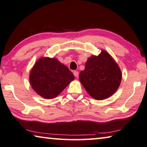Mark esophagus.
<instances>
[{
  "label": "esophagus",
  "mask_w": 147,
  "mask_h": 147,
  "mask_svg": "<svg viewBox=\"0 0 147 147\" xmlns=\"http://www.w3.org/2000/svg\"><path fill=\"white\" fill-rule=\"evenodd\" d=\"M73 74H74V76H76V77H78V76H79V73H78V71H74Z\"/></svg>",
  "instance_id": "esophagus-1"
}]
</instances>
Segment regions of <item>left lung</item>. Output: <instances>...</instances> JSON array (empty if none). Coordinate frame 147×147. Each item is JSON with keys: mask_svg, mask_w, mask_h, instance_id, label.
Segmentation results:
<instances>
[{"mask_svg": "<svg viewBox=\"0 0 147 147\" xmlns=\"http://www.w3.org/2000/svg\"><path fill=\"white\" fill-rule=\"evenodd\" d=\"M87 92L96 100H104L113 95L118 89L121 80V73L117 63L108 53L92 56L85 63V69L79 76Z\"/></svg>", "mask_w": 147, "mask_h": 147, "instance_id": "left-lung-1", "label": "left lung"}]
</instances>
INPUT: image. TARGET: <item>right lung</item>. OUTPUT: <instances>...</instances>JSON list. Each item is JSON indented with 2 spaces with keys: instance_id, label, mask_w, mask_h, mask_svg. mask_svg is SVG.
<instances>
[{
  "instance_id": "obj_1",
  "label": "right lung",
  "mask_w": 147,
  "mask_h": 147,
  "mask_svg": "<svg viewBox=\"0 0 147 147\" xmlns=\"http://www.w3.org/2000/svg\"><path fill=\"white\" fill-rule=\"evenodd\" d=\"M74 80L72 72L56 58H42L32 69L29 80L33 89L42 97L53 98Z\"/></svg>"
}]
</instances>
